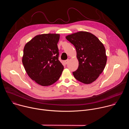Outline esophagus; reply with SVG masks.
Here are the masks:
<instances>
[{
    "instance_id": "1",
    "label": "esophagus",
    "mask_w": 129,
    "mask_h": 129,
    "mask_svg": "<svg viewBox=\"0 0 129 129\" xmlns=\"http://www.w3.org/2000/svg\"><path fill=\"white\" fill-rule=\"evenodd\" d=\"M69 59H68V60H65V61H64V64H67L69 62Z\"/></svg>"
}]
</instances>
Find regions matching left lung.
Segmentation results:
<instances>
[{
	"label": "left lung",
	"instance_id": "obj_1",
	"mask_svg": "<svg viewBox=\"0 0 129 129\" xmlns=\"http://www.w3.org/2000/svg\"><path fill=\"white\" fill-rule=\"evenodd\" d=\"M66 38L77 51L79 67L72 72L74 77L85 84L93 82L103 71L107 62L103 44L95 36L87 31L72 34Z\"/></svg>",
	"mask_w": 129,
	"mask_h": 129
}]
</instances>
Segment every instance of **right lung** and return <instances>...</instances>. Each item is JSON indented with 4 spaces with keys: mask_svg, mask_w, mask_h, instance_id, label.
<instances>
[{
    "mask_svg": "<svg viewBox=\"0 0 129 129\" xmlns=\"http://www.w3.org/2000/svg\"><path fill=\"white\" fill-rule=\"evenodd\" d=\"M58 34L35 36L24 47L22 63L30 78L43 86H50L60 78L64 66L59 60Z\"/></svg>",
    "mask_w": 129,
    "mask_h": 129,
    "instance_id": "1",
    "label": "right lung"
}]
</instances>
